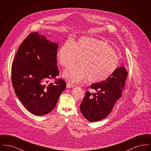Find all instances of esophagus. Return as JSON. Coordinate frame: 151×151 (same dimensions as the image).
Listing matches in <instances>:
<instances>
[{
    "mask_svg": "<svg viewBox=\"0 0 151 151\" xmlns=\"http://www.w3.org/2000/svg\"><path fill=\"white\" fill-rule=\"evenodd\" d=\"M74 86V85H73L71 83H67V88H73Z\"/></svg>",
    "mask_w": 151,
    "mask_h": 151,
    "instance_id": "esophagus-1",
    "label": "esophagus"
}]
</instances>
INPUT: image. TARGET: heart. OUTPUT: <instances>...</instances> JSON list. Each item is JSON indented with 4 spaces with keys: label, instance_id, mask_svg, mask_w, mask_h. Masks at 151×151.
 Returning a JSON list of instances; mask_svg holds the SVG:
<instances>
[{
    "label": "heart",
    "instance_id": "obj_1",
    "mask_svg": "<svg viewBox=\"0 0 151 151\" xmlns=\"http://www.w3.org/2000/svg\"><path fill=\"white\" fill-rule=\"evenodd\" d=\"M57 58L65 67L79 59V65L70 67L62 75L63 78L74 83L86 78L93 83L103 82L114 73L119 64V58L111 47L92 37H81L73 43L65 41L58 51Z\"/></svg>",
    "mask_w": 151,
    "mask_h": 151
}]
</instances>
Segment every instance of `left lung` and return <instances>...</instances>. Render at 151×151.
<instances>
[{
	"label": "left lung",
	"mask_w": 151,
	"mask_h": 151,
	"mask_svg": "<svg viewBox=\"0 0 151 151\" xmlns=\"http://www.w3.org/2000/svg\"><path fill=\"white\" fill-rule=\"evenodd\" d=\"M127 71L124 67L118 68L106 80L92 84L91 88L96 92H86L80 109L82 114L91 122L100 121L111 112L116 101L121 96Z\"/></svg>",
	"instance_id": "1"
}]
</instances>
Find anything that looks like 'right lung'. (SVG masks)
<instances>
[{"label":"right lung","mask_w":151,"mask_h":151,"mask_svg":"<svg viewBox=\"0 0 151 151\" xmlns=\"http://www.w3.org/2000/svg\"><path fill=\"white\" fill-rule=\"evenodd\" d=\"M58 43L51 42L38 32L30 33L16 52L12 67L14 92L31 113L43 115L55 108L66 88L62 79L48 83L59 71L57 62Z\"/></svg>","instance_id":"right-lung-1"}]
</instances>
